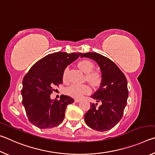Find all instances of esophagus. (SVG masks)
<instances>
[{"label": "esophagus", "instance_id": "34e87169", "mask_svg": "<svg viewBox=\"0 0 155 155\" xmlns=\"http://www.w3.org/2000/svg\"><path fill=\"white\" fill-rule=\"evenodd\" d=\"M80 101H81V99H75L74 100L75 103H79Z\"/></svg>", "mask_w": 155, "mask_h": 155}]
</instances>
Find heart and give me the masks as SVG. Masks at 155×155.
Instances as JSON below:
<instances>
[{
  "label": "heart",
  "instance_id": "heart-1",
  "mask_svg": "<svg viewBox=\"0 0 155 155\" xmlns=\"http://www.w3.org/2000/svg\"><path fill=\"white\" fill-rule=\"evenodd\" d=\"M78 66L86 74L87 80L92 85H96L101 81V75L98 72L92 71L94 65L93 62L90 60L84 59L78 62ZM68 69L65 68L64 71L63 77H65ZM91 92V89L87 85H81V84H72L65 89V94L68 96L74 98H81L85 94H88Z\"/></svg>",
  "mask_w": 155,
  "mask_h": 155
}]
</instances>
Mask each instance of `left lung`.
Masks as SVG:
<instances>
[{
  "label": "left lung",
  "instance_id": "1",
  "mask_svg": "<svg viewBox=\"0 0 155 155\" xmlns=\"http://www.w3.org/2000/svg\"><path fill=\"white\" fill-rule=\"evenodd\" d=\"M95 61L101 72V83L98 90L91 98L100 102L91 104L85 114V122L89 127L98 131L111 129L121 120L128 96L127 81L120 68L111 59L97 52H87L81 57Z\"/></svg>",
  "mask_w": 155,
  "mask_h": 155
}]
</instances>
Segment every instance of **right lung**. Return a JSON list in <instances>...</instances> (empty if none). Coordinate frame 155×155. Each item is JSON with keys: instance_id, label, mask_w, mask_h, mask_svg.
I'll return each mask as SVG.
<instances>
[{"instance_id": "add662e5", "label": "right lung", "mask_w": 155, "mask_h": 155, "mask_svg": "<svg viewBox=\"0 0 155 155\" xmlns=\"http://www.w3.org/2000/svg\"><path fill=\"white\" fill-rule=\"evenodd\" d=\"M82 53L58 52L49 54L31 68L22 81V104L31 124L39 128L57 127L64 121L68 104L74 99L61 95L59 101L51 100L54 85L63 83V74L68 65Z\"/></svg>"}]
</instances>
